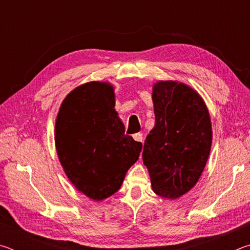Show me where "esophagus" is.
Instances as JSON below:
<instances>
[{
	"label": "esophagus",
	"instance_id": "34e87169",
	"mask_svg": "<svg viewBox=\"0 0 250 250\" xmlns=\"http://www.w3.org/2000/svg\"><path fill=\"white\" fill-rule=\"evenodd\" d=\"M133 139H134V140L137 141V142H142V140H143V134L140 133V132H139V133H134V134H133Z\"/></svg>",
	"mask_w": 250,
	"mask_h": 250
}]
</instances>
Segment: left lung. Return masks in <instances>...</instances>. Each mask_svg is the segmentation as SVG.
Here are the masks:
<instances>
[{"label": "left lung", "mask_w": 250, "mask_h": 250, "mask_svg": "<svg viewBox=\"0 0 250 250\" xmlns=\"http://www.w3.org/2000/svg\"><path fill=\"white\" fill-rule=\"evenodd\" d=\"M155 125L143 146V163L159 196L184 195L197 183L211 146V124L202 97L173 80L153 84Z\"/></svg>", "instance_id": "left-lung-1"}]
</instances>
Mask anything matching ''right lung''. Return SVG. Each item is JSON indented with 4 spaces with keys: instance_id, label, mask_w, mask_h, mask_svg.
Listing matches in <instances>:
<instances>
[{
    "instance_id": "1",
    "label": "right lung",
    "mask_w": 250,
    "mask_h": 250,
    "mask_svg": "<svg viewBox=\"0 0 250 250\" xmlns=\"http://www.w3.org/2000/svg\"><path fill=\"white\" fill-rule=\"evenodd\" d=\"M55 146L67 177L79 192L103 201L120 188L142 143L125 134L109 83L90 82L70 91L59 108Z\"/></svg>"
}]
</instances>
